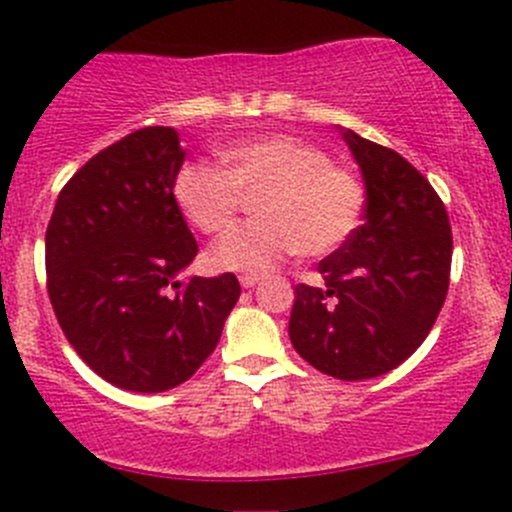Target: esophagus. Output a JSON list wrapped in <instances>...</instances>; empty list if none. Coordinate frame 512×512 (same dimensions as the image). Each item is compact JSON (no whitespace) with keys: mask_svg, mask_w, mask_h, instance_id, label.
<instances>
[{"mask_svg":"<svg viewBox=\"0 0 512 512\" xmlns=\"http://www.w3.org/2000/svg\"><path fill=\"white\" fill-rule=\"evenodd\" d=\"M239 281H241V286H244V288H256L258 283H261V276H258V273H244Z\"/></svg>","mask_w":512,"mask_h":512,"instance_id":"esophagus-1","label":"esophagus"}]
</instances>
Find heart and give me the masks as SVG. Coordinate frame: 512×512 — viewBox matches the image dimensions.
<instances>
[{"mask_svg": "<svg viewBox=\"0 0 512 512\" xmlns=\"http://www.w3.org/2000/svg\"><path fill=\"white\" fill-rule=\"evenodd\" d=\"M221 167L187 162L177 170L172 197L202 234H221L256 194L258 219L236 226L209 251L221 271H266L298 254L325 256L340 249L365 212L362 184L330 165L320 147L293 135H263L221 150Z\"/></svg>", "mask_w": 512, "mask_h": 512, "instance_id": "heart-1", "label": "heart"}]
</instances>
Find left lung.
<instances>
[{
  "label": "left lung",
  "mask_w": 512,
  "mask_h": 512,
  "mask_svg": "<svg viewBox=\"0 0 512 512\" xmlns=\"http://www.w3.org/2000/svg\"><path fill=\"white\" fill-rule=\"evenodd\" d=\"M365 179V221L318 263L325 286H295L288 335L308 365L355 382L387 374L426 340L449 291L451 224L399 152L342 130Z\"/></svg>",
  "instance_id": "1"
}]
</instances>
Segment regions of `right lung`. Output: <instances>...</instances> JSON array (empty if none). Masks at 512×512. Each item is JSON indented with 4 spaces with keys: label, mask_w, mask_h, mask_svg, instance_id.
<instances>
[{
    "label": "right lung",
    "mask_w": 512,
    "mask_h": 512,
    "mask_svg": "<svg viewBox=\"0 0 512 512\" xmlns=\"http://www.w3.org/2000/svg\"><path fill=\"white\" fill-rule=\"evenodd\" d=\"M175 128H142L100 150L61 189L46 229V286L63 335L105 382L167 392L217 347L241 286L179 273L197 241L172 197Z\"/></svg>",
    "instance_id": "obj_1"
}]
</instances>
